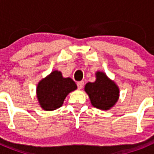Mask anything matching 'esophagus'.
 Masks as SVG:
<instances>
[{
	"instance_id": "esophagus-1",
	"label": "esophagus",
	"mask_w": 154,
	"mask_h": 154,
	"mask_svg": "<svg viewBox=\"0 0 154 154\" xmlns=\"http://www.w3.org/2000/svg\"><path fill=\"white\" fill-rule=\"evenodd\" d=\"M77 87H78L79 89H81V88H83V86H84V82L80 81L77 83Z\"/></svg>"
}]
</instances>
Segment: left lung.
<instances>
[{
	"mask_svg": "<svg viewBox=\"0 0 154 154\" xmlns=\"http://www.w3.org/2000/svg\"><path fill=\"white\" fill-rule=\"evenodd\" d=\"M96 80L85 86V91L89 97L91 105L97 109L109 110L118 101L119 88L114 81L101 71L96 72Z\"/></svg>",
	"mask_w": 154,
	"mask_h": 154,
	"instance_id": "obj_1",
	"label": "left lung"
}]
</instances>
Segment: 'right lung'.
Listing matches in <instances>:
<instances>
[{"instance_id":"right-lung-1","label":"right lung","mask_w":154,"mask_h":154,"mask_svg":"<svg viewBox=\"0 0 154 154\" xmlns=\"http://www.w3.org/2000/svg\"><path fill=\"white\" fill-rule=\"evenodd\" d=\"M77 88L72 79L65 78L60 71H54L38 83V101L44 110H55L62 106L66 96Z\"/></svg>"}]
</instances>
